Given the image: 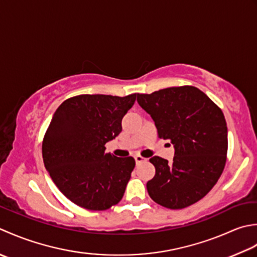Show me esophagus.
Instances as JSON below:
<instances>
[{
    "mask_svg": "<svg viewBox=\"0 0 257 257\" xmlns=\"http://www.w3.org/2000/svg\"><path fill=\"white\" fill-rule=\"evenodd\" d=\"M134 159H135V162H136V163H138V164H139V163H142V162L146 161V159L143 158V156H141V155H135Z\"/></svg>",
    "mask_w": 257,
    "mask_h": 257,
    "instance_id": "esophagus-1",
    "label": "esophagus"
}]
</instances>
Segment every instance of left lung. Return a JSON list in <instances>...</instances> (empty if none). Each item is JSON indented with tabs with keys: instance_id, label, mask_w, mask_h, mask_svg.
Returning <instances> with one entry per match:
<instances>
[{
	"instance_id": "8db88e82",
	"label": "left lung",
	"mask_w": 257,
	"mask_h": 257,
	"mask_svg": "<svg viewBox=\"0 0 257 257\" xmlns=\"http://www.w3.org/2000/svg\"><path fill=\"white\" fill-rule=\"evenodd\" d=\"M138 102L153 118L159 138L170 140L172 163L160 156L150 162L155 176L146 184L160 205L180 209L198 202L222 175L227 154L224 114L205 93L185 85L152 94H138Z\"/></svg>"
}]
</instances>
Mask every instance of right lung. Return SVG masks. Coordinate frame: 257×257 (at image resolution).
<instances>
[{
	"label": "right lung",
	"instance_id": "right-lung-1",
	"mask_svg": "<svg viewBox=\"0 0 257 257\" xmlns=\"http://www.w3.org/2000/svg\"><path fill=\"white\" fill-rule=\"evenodd\" d=\"M135 99L136 93L83 94L67 98L55 111L42 155L55 185L76 205L104 211L122 200L135 160L105 153V144L121 133L122 118Z\"/></svg>",
	"mask_w": 257,
	"mask_h": 257
}]
</instances>
